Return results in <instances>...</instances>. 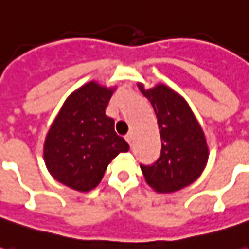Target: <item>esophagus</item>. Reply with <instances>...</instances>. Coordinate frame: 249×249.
<instances>
[{"label":"esophagus","mask_w":249,"mask_h":249,"mask_svg":"<svg viewBox=\"0 0 249 249\" xmlns=\"http://www.w3.org/2000/svg\"><path fill=\"white\" fill-rule=\"evenodd\" d=\"M132 139H133V137H132V135H130V133H128V135L125 136V140L128 141V144H132Z\"/></svg>","instance_id":"34e87169"}]
</instances>
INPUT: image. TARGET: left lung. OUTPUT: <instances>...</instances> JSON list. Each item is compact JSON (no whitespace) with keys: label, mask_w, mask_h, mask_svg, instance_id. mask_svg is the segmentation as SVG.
Returning <instances> with one entry per match:
<instances>
[{"label":"left lung","mask_w":249,"mask_h":249,"mask_svg":"<svg viewBox=\"0 0 249 249\" xmlns=\"http://www.w3.org/2000/svg\"><path fill=\"white\" fill-rule=\"evenodd\" d=\"M155 109L161 137V152L151 165L140 164L146 183L157 192L169 193L192 184L208 159L205 137L197 120L181 96L165 85L145 90Z\"/></svg>","instance_id":"left-lung-1"}]
</instances>
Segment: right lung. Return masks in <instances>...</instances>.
Returning <instances> with one entry per match:
<instances>
[{"instance_id":"right-lung-1","label":"right lung","mask_w":249,"mask_h":249,"mask_svg":"<svg viewBox=\"0 0 249 249\" xmlns=\"http://www.w3.org/2000/svg\"><path fill=\"white\" fill-rule=\"evenodd\" d=\"M112 89L89 82L69 96L51 126L44 146L46 167L57 181L88 192L101 181L108 164L128 142L105 114Z\"/></svg>"}]
</instances>
